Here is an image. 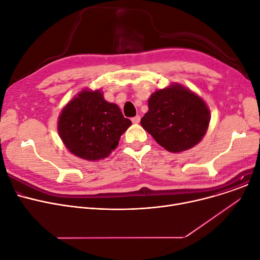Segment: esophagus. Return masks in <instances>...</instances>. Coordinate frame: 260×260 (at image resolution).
<instances>
[{
	"label": "esophagus",
	"instance_id": "obj_1",
	"mask_svg": "<svg viewBox=\"0 0 260 260\" xmlns=\"http://www.w3.org/2000/svg\"><path fill=\"white\" fill-rule=\"evenodd\" d=\"M131 120H132V123H133V124H139L140 121H141V116H140V115H136V116L132 117V118H131Z\"/></svg>",
	"mask_w": 260,
	"mask_h": 260
}]
</instances>
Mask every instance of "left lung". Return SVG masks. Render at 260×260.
I'll return each instance as SVG.
<instances>
[{"mask_svg": "<svg viewBox=\"0 0 260 260\" xmlns=\"http://www.w3.org/2000/svg\"><path fill=\"white\" fill-rule=\"evenodd\" d=\"M148 108L141 119L142 127L172 153L187 151L200 143L211 119L206 102L178 83L152 93Z\"/></svg>", "mask_w": 260, "mask_h": 260, "instance_id": "obj_1", "label": "left lung"}]
</instances>
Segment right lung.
Instances as JSON below:
<instances>
[{
  "label": "right lung",
  "instance_id": "right-lung-1",
  "mask_svg": "<svg viewBox=\"0 0 260 260\" xmlns=\"http://www.w3.org/2000/svg\"><path fill=\"white\" fill-rule=\"evenodd\" d=\"M131 124L116 104L104 99L102 90L86 88L60 111L57 132L73 155L96 161L111 154Z\"/></svg>",
  "mask_w": 260,
  "mask_h": 260
}]
</instances>
